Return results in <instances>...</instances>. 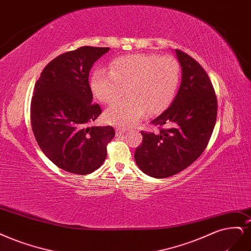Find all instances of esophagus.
Listing matches in <instances>:
<instances>
[{"label":"esophagus","mask_w":251,"mask_h":251,"mask_svg":"<svg viewBox=\"0 0 251 251\" xmlns=\"http://www.w3.org/2000/svg\"><path fill=\"white\" fill-rule=\"evenodd\" d=\"M115 132H116V136H122V135H124V134L126 133V129H125V128L117 127V128L115 129Z\"/></svg>","instance_id":"1"}]
</instances>
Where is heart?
Masks as SVG:
<instances>
[{"mask_svg": "<svg viewBox=\"0 0 251 251\" xmlns=\"http://www.w3.org/2000/svg\"><path fill=\"white\" fill-rule=\"evenodd\" d=\"M180 76L179 63L172 56L136 54L115 59L110 72L97 70L91 77L96 97L106 103L127 98L111 106L105 118L120 127L132 126L149 111L158 113L174 100Z\"/></svg>", "mask_w": 251, "mask_h": 251, "instance_id": "heart-1", "label": "heart"}]
</instances>
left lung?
Returning <instances> with one entry per match:
<instances>
[{
	"instance_id": "obj_1",
	"label": "left lung",
	"mask_w": 251,
	"mask_h": 251,
	"mask_svg": "<svg viewBox=\"0 0 251 251\" xmlns=\"http://www.w3.org/2000/svg\"><path fill=\"white\" fill-rule=\"evenodd\" d=\"M181 82L171 105L153 119L154 126L169 125L158 134L141 132L143 139L135 161L145 175L165 178L195 162L205 150L217 117V99L210 77L196 60L176 50Z\"/></svg>"
}]
</instances>
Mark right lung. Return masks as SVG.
<instances>
[{"mask_svg":"<svg viewBox=\"0 0 251 251\" xmlns=\"http://www.w3.org/2000/svg\"><path fill=\"white\" fill-rule=\"evenodd\" d=\"M109 48L81 47L56 57L43 68L31 100V125L39 148L56 166L89 175L107 157L114 128L88 126L101 113L92 103L89 72Z\"/></svg>","mask_w":251,"mask_h":251,"instance_id":"add662e5","label":"right lung"}]
</instances>
